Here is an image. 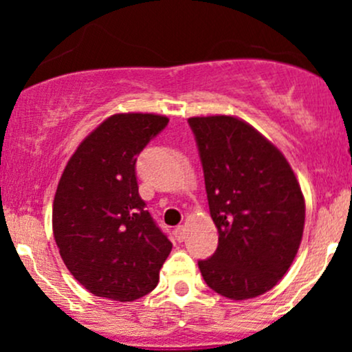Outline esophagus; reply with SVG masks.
<instances>
[{
	"label": "esophagus",
	"mask_w": 352,
	"mask_h": 352,
	"mask_svg": "<svg viewBox=\"0 0 352 352\" xmlns=\"http://www.w3.org/2000/svg\"><path fill=\"white\" fill-rule=\"evenodd\" d=\"M175 238L179 241L185 240V227H184V225H179V227L175 228Z\"/></svg>",
	"instance_id": "34e87169"
}]
</instances>
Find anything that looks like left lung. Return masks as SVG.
Here are the masks:
<instances>
[{
  "label": "left lung",
  "mask_w": 352,
  "mask_h": 352,
  "mask_svg": "<svg viewBox=\"0 0 352 352\" xmlns=\"http://www.w3.org/2000/svg\"><path fill=\"white\" fill-rule=\"evenodd\" d=\"M218 248L199 261L213 292L248 300L285 276L300 248L305 197L292 165L253 125L233 116L190 117Z\"/></svg>",
  "instance_id": "1"
}]
</instances>
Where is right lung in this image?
<instances>
[{
	"instance_id": "right-lung-1",
	"label": "right lung",
	"mask_w": 352,
	"mask_h": 352,
	"mask_svg": "<svg viewBox=\"0 0 352 352\" xmlns=\"http://www.w3.org/2000/svg\"><path fill=\"white\" fill-rule=\"evenodd\" d=\"M167 124L142 112L107 117L60 175L52 233L64 265L96 296L134 301L159 283L172 243L140 199L135 162Z\"/></svg>"
}]
</instances>
